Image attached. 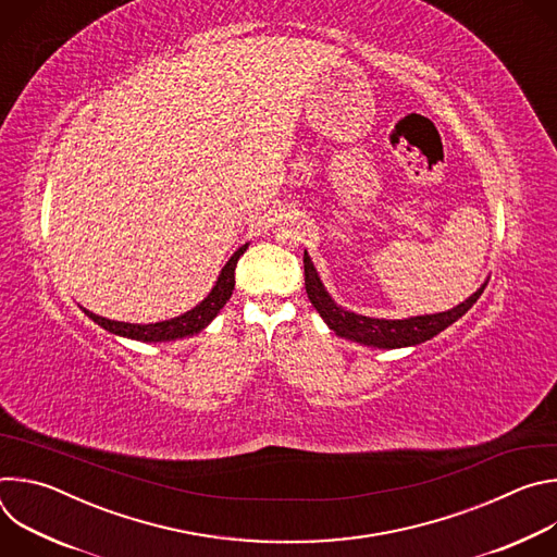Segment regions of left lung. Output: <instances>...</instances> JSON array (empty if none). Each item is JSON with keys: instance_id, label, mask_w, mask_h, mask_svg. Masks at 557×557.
I'll return each mask as SVG.
<instances>
[{"instance_id": "8db88e82", "label": "left lung", "mask_w": 557, "mask_h": 557, "mask_svg": "<svg viewBox=\"0 0 557 557\" xmlns=\"http://www.w3.org/2000/svg\"><path fill=\"white\" fill-rule=\"evenodd\" d=\"M304 284L310 304L314 310L322 314V320L329 324V329L346 337L350 342L363 344V346H374V348H406V346H417L447 326H451L456 320L475 304L485 290L487 284H483L479 290H475L471 297H467L462 304L454 306L451 310L436 312V314H419V317H408V320H376V317H366L350 312L342 308L324 288L320 275H317L310 256L304 251Z\"/></svg>"}]
</instances>
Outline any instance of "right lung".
I'll return each mask as SVG.
<instances>
[{
    "label": "right lung",
    "instance_id": "add662e5",
    "mask_svg": "<svg viewBox=\"0 0 557 557\" xmlns=\"http://www.w3.org/2000/svg\"><path fill=\"white\" fill-rule=\"evenodd\" d=\"M247 247L249 245L240 247L231 256V260L220 271V277H218L215 286L211 288V293L196 308L183 312L181 317H174V320L156 322V324H127V322L108 320V317L95 314L86 308H84V312L101 329H106V331H110L119 337H129V339H136V342H174V339L191 337V335L200 333L220 312V308L228 301V297L233 293V286H235V264H237V260H240V256L247 251Z\"/></svg>",
    "mask_w": 557,
    "mask_h": 557
}]
</instances>
